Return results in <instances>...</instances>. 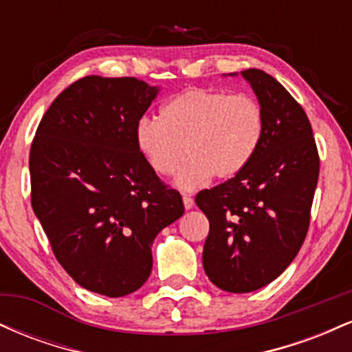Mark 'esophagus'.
<instances>
[{
	"label": "esophagus",
	"mask_w": 352,
	"mask_h": 352,
	"mask_svg": "<svg viewBox=\"0 0 352 352\" xmlns=\"http://www.w3.org/2000/svg\"><path fill=\"white\" fill-rule=\"evenodd\" d=\"M184 205H185V208L190 210V208H193L195 201H193V199L190 195H184Z\"/></svg>",
	"instance_id": "34e87169"
}]
</instances>
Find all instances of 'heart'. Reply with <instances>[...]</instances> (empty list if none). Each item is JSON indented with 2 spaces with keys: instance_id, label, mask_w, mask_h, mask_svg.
I'll return each instance as SVG.
<instances>
[{
  "instance_id": "obj_1",
  "label": "heart",
  "mask_w": 352,
  "mask_h": 352,
  "mask_svg": "<svg viewBox=\"0 0 352 352\" xmlns=\"http://www.w3.org/2000/svg\"><path fill=\"white\" fill-rule=\"evenodd\" d=\"M265 127V111L253 96L192 87L164 104L160 120L142 117L135 144L162 177L172 175L187 153L177 184L192 190L210 175L232 179L243 170L263 142Z\"/></svg>"
}]
</instances>
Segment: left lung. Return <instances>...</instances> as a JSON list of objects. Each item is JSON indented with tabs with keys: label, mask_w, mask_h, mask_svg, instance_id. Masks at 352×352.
<instances>
[{
	"label": "left lung",
	"mask_w": 352,
	"mask_h": 352,
	"mask_svg": "<svg viewBox=\"0 0 352 352\" xmlns=\"http://www.w3.org/2000/svg\"><path fill=\"white\" fill-rule=\"evenodd\" d=\"M241 76L265 111L263 142L233 179L195 197L210 221L205 273L230 293L263 288L288 268L308 233L319 175L316 142L302 107L265 71L246 69Z\"/></svg>",
	"instance_id": "obj_1"
}]
</instances>
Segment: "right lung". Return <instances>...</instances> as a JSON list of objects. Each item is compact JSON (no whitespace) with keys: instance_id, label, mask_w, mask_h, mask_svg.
I'll list each match as a JSON object with an SVG mask.
<instances>
[{"instance_id":"add662e5","label":"right lung","mask_w":352,"mask_h":352,"mask_svg":"<svg viewBox=\"0 0 352 352\" xmlns=\"http://www.w3.org/2000/svg\"><path fill=\"white\" fill-rule=\"evenodd\" d=\"M157 92L135 78L86 76L52 100L31 144V205L52 253L109 298L147 281L153 240L185 212L135 144Z\"/></svg>"}]
</instances>
